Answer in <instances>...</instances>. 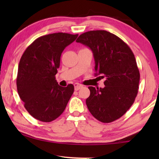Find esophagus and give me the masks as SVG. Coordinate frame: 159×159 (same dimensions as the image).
<instances>
[{"mask_svg": "<svg viewBox=\"0 0 159 159\" xmlns=\"http://www.w3.org/2000/svg\"><path fill=\"white\" fill-rule=\"evenodd\" d=\"M82 88V85H81V84H78V83H75V90H79L80 88Z\"/></svg>", "mask_w": 159, "mask_h": 159, "instance_id": "obj_1", "label": "esophagus"}]
</instances>
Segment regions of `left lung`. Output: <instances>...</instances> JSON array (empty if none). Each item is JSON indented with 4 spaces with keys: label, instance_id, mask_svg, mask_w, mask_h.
Listing matches in <instances>:
<instances>
[{
    "label": "left lung",
    "instance_id": "left-lung-1",
    "mask_svg": "<svg viewBox=\"0 0 159 159\" xmlns=\"http://www.w3.org/2000/svg\"><path fill=\"white\" fill-rule=\"evenodd\" d=\"M76 42L90 48L95 75L106 79L103 88L88 87V110L101 122H112L127 111L138 95L140 71L133 52L121 39L106 30L84 32Z\"/></svg>",
    "mask_w": 159,
    "mask_h": 159
}]
</instances>
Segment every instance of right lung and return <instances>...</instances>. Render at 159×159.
Listing matches in <instances>:
<instances>
[{"label": "right lung", "mask_w": 159, "mask_h": 159, "mask_svg": "<svg viewBox=\"0 0 159 159\" xmlns=\"http://www.w3.org/2000/svg\"><path fill=\"white\" fill-rule=\"evenodd\" d=\"M78 34L58 32L37 38L19 61L17 90L24 106L34 119L50 122L64 112L74 93V85L61 87L56 80L65 48Z\"/></svg>", "instance_id": "add662e5"}]
</instances>
